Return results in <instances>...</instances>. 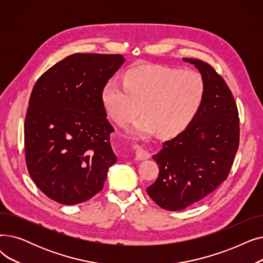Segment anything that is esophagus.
I'll use <instances>...</instances> for the list:
<instances>
[{
  "mask_svg": "<svg viewBox=\"0 0 263 263\" xmlns=\"http://www.w3.org/2000/svg\"><path fill=\"white\" fill-rule=\"evenodd\" d=\"M149 157H150L149 153L147 150H145L143 147H141V146L135 147V158H136V160L143 161V160L149 159Z\"/></svg>",
  "mask_w": 263,
  "mask_h": 263,
  "instance_id": "1",
  "label": "esophagus"
}]
</instances>
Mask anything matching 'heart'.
Segmentation results:
<instances>
[{
  "mask_svg": "<svg viewBox=\"0 0 263 263\" xmlns=\"http://www.w3.org/2000/svg\"><path fill=\"white\" fill-rule=\"evenodd\" d=\"M205 98V83L196 71L161 65L130 69L123 84L109 80L102 91L105 110L124 127L140 114L130 133L145 137L159 131L175 136L184 131L198 115Z\"/></svg>",
  "mask_w": 263,
  "mask_h": 263,
  "instance_id": "heart-1",
  "label": "heart"
}]
</instances>
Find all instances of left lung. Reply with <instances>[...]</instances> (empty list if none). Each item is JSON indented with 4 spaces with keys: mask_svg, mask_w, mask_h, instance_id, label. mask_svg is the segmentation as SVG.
<instances>
[{
    "mask_svg": "<svg viewBox=\"0 0 263 263\" xmlns=\"http://www.w3.org/2000/svg\"><path fill=\"white\" fill-rule=\"evenodd\" d=\"M194 65L205 83V98L196 118L153 158L160 173L147 193L165 210L179 211L208 196L224 182L239 148L238 107L225 80L208 63Z\"/></svg>",
    "mask_w": 263,
    "mask_h": 263,
    "instance_id": "1",
    "label": "left lung"
}]
</instances>
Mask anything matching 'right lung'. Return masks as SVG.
Listing matches in <instances>:
<instances>
[{
	"instance_id": "right-lung-1",
	"label": "right lung",
	"mask_w": 263,
	"mask_h": 263,
	"mask_svg": "<svg viewBox=\"0 0 263 263\" xmlns=\"http://www.w3.org/2000/svg\"><path fill=\"white\" fill-rule=\"evenodd\" d=\"M123 62L120 54L76 53L35 83L24 121L25 163L38 189L57 202L95 196L117 161L102 91Z\"/></svg>"
}]
</instances>
